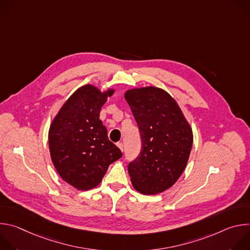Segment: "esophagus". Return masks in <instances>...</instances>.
Instances as JSON below:
<instances>
[{
  "instance_id": "34e87169",
  "label": "esophagus",
  "mask_w": 250,
  "mask_h": 250,
  "mask_svg": "<svg viewBox=\"0 0 250 250\" xmlns=\"http://www.w3.org/2000/svg\"><path fill=\"white\" fill-rule=\"evenodd\" d=\"M117 146H118V147H119L122 151H124V145L122 144V142H118Z\"/></svg>"
}]
</instances>
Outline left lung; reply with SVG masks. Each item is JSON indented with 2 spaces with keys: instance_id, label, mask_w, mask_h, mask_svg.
I'll use <instances>...</instances> for the list:
<instances>
[{
  "instance_id": "1",
  "label": "left lung",
  "mask_w": 250,
  "mask_h": 250,
  "mask_svg": "<svg viewBox=\"0 0 250 250\" xmlns=\"http://www.w3.org/2000/svg\"><path fill=\"white\" fill-rule=\"evenodd\" d=\"M125 98L140 132L141 149L127 166L136 191L154 195L172 187L183 173L193 145V132L179 105L164 90H128Z\"/></svg>"
}]
</instances>
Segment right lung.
Returning <instances> with one entry per match:
<instances>
[{
    "label": "right lung",
    "mask_w": 250,
    "mask_h": 250,
    "mask_svg": "<svg viewBox=\"0 0 250 250\" xmlns=\"http://www.w3.org/2000/svg\"><path fill=\"white\" fill-rule=\"evenodd\" d=\"M114 90L92 85L76 90L54 118L48 133L49 151L62 179L78 190L97 187L109 165L123 156L108 138L100 112Z\"/></svg>",
    "instance_id": "obj_1"
}]
</instances>
